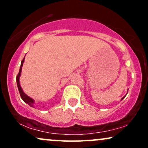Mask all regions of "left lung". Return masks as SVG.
Instances as JSON below:
<instances>
[{
    "label": "left lung",
    "mask_w": 148,
    "mask_h": 148,
    "mask_svg": "<svg viewBox=\"0 0 148 148\" xmlns=\"http://www.w3.org/2000/svg\"><path fill=\"white\" fill-rule=\"evenodd\" d=\"M124 98H125V97H123V99H124ZM122 99H121V100H122Z\"/></svg>",
    "instance_id": "1"
}]
</instances>
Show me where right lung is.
<instances>
[{
  "instance_id": "add662e5",
  "label": "right lung",
  "mask_w": 148,
  "mask_h": 148,
  "mask_svg": "<svg viewBox=\"0 0 148 148\" xmlns=\"http://www.w3.org/2000/svg\"><path fill=\"white\" fill-rule=\"evenodd\" d=\"M24 59H25V58L21 61V67H20L19 72H18V74H17V76H16V83H17V87H18V91H19L20 96H21V99H23V101H24V102H25L26 103H28V104L29 105V106H31V107H33V103H34L33 99H31V98L29 97H28V96H27L26 95H25V93L23 92V90H22L21 86H20V84H19V76H20V75H21L22 66H23V62H24Z\"/></svg>"
}]
</instances>
